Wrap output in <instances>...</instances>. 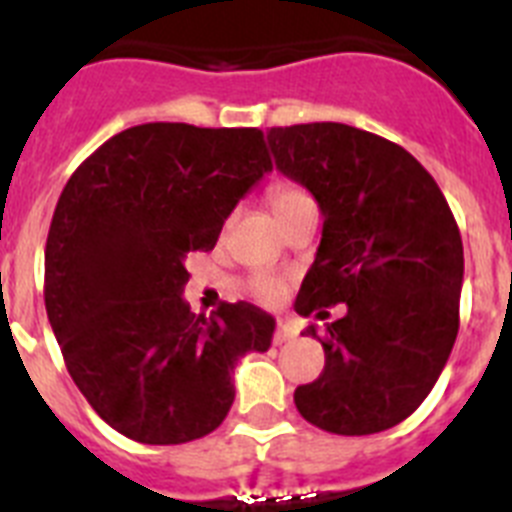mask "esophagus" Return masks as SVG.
Returning <instances> with one entry per match:
<instances>
[{
	"instance_id": "obj_1",
	"label": "esophagus",
	"mask_w": 512,
	"mask_h": 512,
	"mask_svg": "<svg viewBox=\"0 0 512 512\" xmlns=\"http://www.w3.org/2000/svg\"><path fill=\"white\" fill-rule=\"evenodd\" d=\"M295 336H298V329H295V323L279 321L277 329H274V344H285V342H290V339H295Z\"/></svg>"
}]
</instances>
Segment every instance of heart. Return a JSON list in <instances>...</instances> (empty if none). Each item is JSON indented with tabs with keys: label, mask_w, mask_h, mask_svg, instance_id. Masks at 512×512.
<instances>
[{
	"label": "heart",
	"mask_w": 512,
	"mask_h": 512,
	"mask_svg": "<svg viewBox=\"0 0 512 512\" xmlns=\"http://www.w3.org/2000/svg\"><path fill=\"white\" fill-rule=\"evenodd\" d=\"M269 207H272V212H282V209H290L295 207V204L305 202V199H310L308 191L303 189V186H298V183H274L272 189H269ZM253 292L259 295L261 300H277L279 292H282V282L274 277H256L253 279Z\"/></svg>",
	"instance_id": "heart-1"
}]
</instances>
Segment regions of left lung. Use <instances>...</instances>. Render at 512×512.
<instances>
[{
	"instance_id": "obj_1",
	"label": "left lung",
	"mask_w": 512,
	"mask_h": 512,
	"mask_svg": "<svg viewBox=\"0 0 512 512\" xmlns=\"http://www.w3.org/2000/svg\"><path fill=\"white\" fill-rule=\"evenodd\" d=\"M277 168L303 183L323 212L316 261L295 300L300 316L329 318L305 334L326 365L295 388L310 425L334 435L396 427L427 399L458 334L464 246L435 178L396 142L347 124L272 126Z\"/></svg>"
}]
</instances>
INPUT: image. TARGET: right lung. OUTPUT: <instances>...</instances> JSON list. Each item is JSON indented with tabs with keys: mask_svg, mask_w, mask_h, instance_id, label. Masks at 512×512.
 Returning <instances> with one entry per match:
<instances>
[{
	"mask_svg": "<svg viewBox=\"0 0 512 512\" xmlns=\"http://www.w3.org/2000/svg\"><path fill=\"white\" fill-rule=\"evenodd\" d=\"M272 170L261 129L142 124L87 157L61 191L43 261L46 313L72 381L100 419L144 445L222 425L233 368L266 352L274 318L183 303L186 259L212 251L240 196Z\"/></svg>",
	"mask_w": 512,
	"mask_h": 512,
	"instance_id": "right-lung-1",
	"label": "right lung"
}]
</instances>
